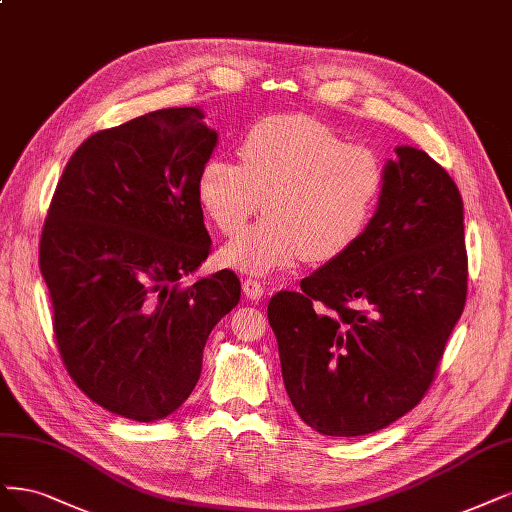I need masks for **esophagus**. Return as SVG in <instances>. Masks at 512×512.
Instances as JSON below:
<instances>
[{"label":"esophagus","instance_id":"obj_1","mask_svg":"<svg viewBox=\"0 0 512 512\" xmlns=\"http://www.w3.org/2000/svg\"><path fill=\"white\" fill-rule=\"evenodd\" d=\"M243 294L250 298V301H260L262 294H264V284L260 279L254 277H245L243 279Z\"/></svg>","mask_w":512,"mask_h":512}]
</instances>
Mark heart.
<instances>
[{
  "label": "heart",
  "mask_w": 512,
  "mask_h": 512,
  "mask_svg": "<svg viewBox=\"0 0 512 512\" xmlns=\"http://www.w3.org/2000/svg\"><path fill=\"white\" fill-rule=\"evenodd\" d=\"M241 163L211 156L197 199L220 233L237 235L262 201L267 218L226 243V267L264 275L296 260L330 262L364 237L385 192L383 158L311 116H269L248 131Z\"/></svg>",
  "instance_id": "heart-1"
}]
</instances>
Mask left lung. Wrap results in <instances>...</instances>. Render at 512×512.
I'll use <instances>...</instances> for the list:
<instances>
[{"instance_id": "1", "label": "left lung", "mask_w": 512, "mask_h": 512, "mask_svg": "<svg viewBox=\"0 0 512 512\" xmlns=\"http://www.w3.org/2000/svg\"><path fill=\"white\" fill-rule=\"evenodd\" d=\"M396 154L364 237L267 311L294 409L326 436H364L415 409L466 305L460 190L424 150Z\"/></svg>"}]
</instances>
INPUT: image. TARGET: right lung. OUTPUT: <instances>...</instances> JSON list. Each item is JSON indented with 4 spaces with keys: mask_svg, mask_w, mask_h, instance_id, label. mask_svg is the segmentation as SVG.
<instances>
[{
    "mask_svg": "<svg viewBox=\"0 0 512 512\" xmlns=\"http://www.w3.org/2000/svg\"><path fill=\"white\" fill-rule=\"evenodd\" d=\"M218 144L199 108L97 131L63 169L40 241L61 360L120 417L178 411L201 377L209 332L241 296L222 269L180 279L211 252L197 175Z\"/></svg>",
    "mask_w": 512,
    "mask_h": 512,
    "instance_id": "obj_1",
    "label": "right lung"
}]
</instances>
